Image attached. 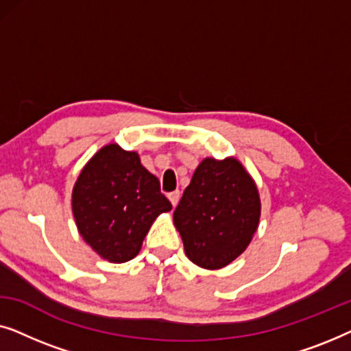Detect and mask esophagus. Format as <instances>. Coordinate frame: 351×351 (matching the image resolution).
Returning <instances> with one entry per match:
<instances>
[{
    "label": "esophagus",
    "instance_id": "esophagus-1",
    "mask_svg": "<svg viewBox=\"0 0 351 351\" xmlns=\"http://www.w3.org/2000/svg\"><path fill=\"white\" fill-rule=\"evenodd\" d=\"M167 198H169V201H171V204L174 206H177V203H179V199H180V191L179 190H176V191H171L169 195H167Z\"/></svg>",
    "mask_w": 351,
    "mask_h": 351
}]
</instances>
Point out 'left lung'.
I'll list each match as a JSON object with an SVG mask.
<instances>
[{
  "label": "left lung",
  "mask_w": 351,
  "mask_h": 351,
  "mask_svg": "<svg viewBox=\"0 0 351 351\" xmlns=\"http://www.w3.org/2000/svg\"><path fill=\"white\" fill-rule=\"evenodd\" d=\"M261 199L251 176L234 158H206L174 210L185 254L198 267L215 270L244 252L256 233Z\"/></svg>",
  "instance_id": "1"
}]
</instances>
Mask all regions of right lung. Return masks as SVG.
I'll return each mask as SVG.
<instances>
[{
  "mask_svg": "<svg viewBox=\"0 0 351 351\" xmlns=\"http://www.w3.org/2000/svg\"><path fill=\"white\" fill-rule=\"evenodd\" d=\"M71 206L84 241L113 263L136 257L153 220L172 209L160 180L141 165L137 153L117 143L104 147L84 166Z\"/></svg>",
  "mask_w": 351,
  "mask_h": 351,
  "instance_id": "right-lung-1",
  "label": "right lung"
}]
</instances>
